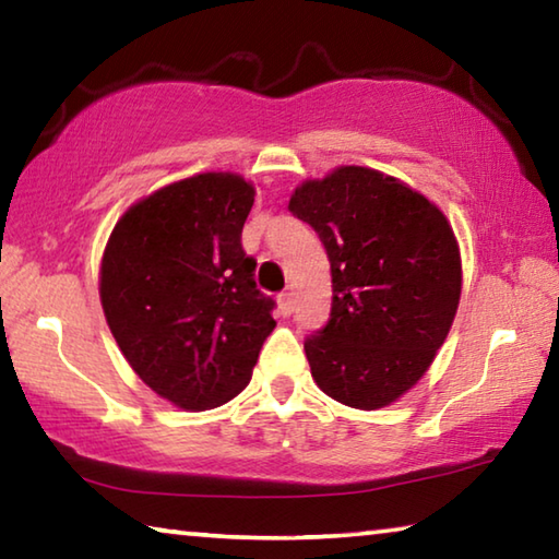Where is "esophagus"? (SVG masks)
Segmentation results:
<instances>
[{"instance_id":"34e87169","label":"esophagus","mask_w":559,"mask_h":559,"mask_svg":"<svg viewBox=\"0 0 559 559\" xmlns=\"http://www.w3.org/2000/svg\"><path fill=\"white\" fill-rule=\"evenodd\" d=\"M278 310H281V316H286V318L293 313V293H281Z\"/></svg>"}]
</instances>
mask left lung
Instances as JSON below:
<instances>
[{"label": "left lung", "instance_id": "8db88e82", "mask_svg": "<svg viewBox=\"0 0 559 559\" xmlns=\"http://www.w3.org/2000/svg\"><path fill=\"white\" fill-rule=\"evenodd\" d=\"M288 210L313 226L333 276L328 323L302 343L313 380L355 409L392 404L429 370L456 316L461 253L447 216L355 165L300 185Z\"/></svg>", "mask_w": 559, "mask_h": 559}]
</instances>
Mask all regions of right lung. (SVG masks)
I'll return each instance as SVG.
<instances>
[{
	"label": "right lung",
	"mask_w": 559,
	"mask_h": 559,
	"mask_svg": "<svg viewBox=\"0 0 559 559\" xmlns=\"http://www.w3.org/2000/svg\"><path fill=\"white\" fill-rule=\"evenodd\" d=\"M253 187L204 173L132 204L100 263V302L118 347L150 390L189 412L234 400L276 328L241 229Z\"/></svg>",
	"instance_id": "obj_1"
}]
</instances>
